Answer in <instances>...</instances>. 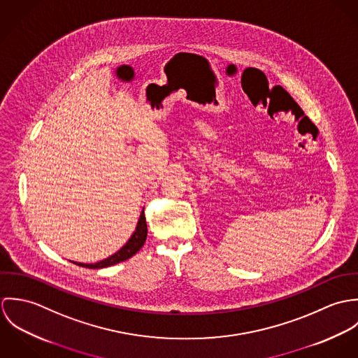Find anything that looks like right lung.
Returning <instances> with one entry per match:
<instances>
[{
  "label": "right lung",
  "instance_id": "add662e5",
  "mask_svg": "<svg viewBox=\"0 0 358 358\" xmlns=\"http://www.w3.org/2000/svg\"><path fill=\"white\" fill-rule=\"evenodd\" d=\"M146 237H148V224H146L145 209H143L142 213H141V217L138 220L135 231L132 233L131 238L127 241V244L120 251H117L114 255L108 256L107 259H103V260L96 262V263H77V262H73V263H76L78 266H83V267H87V268H103V267L117 264V263L124 262V260L129 259L131 256L135 255L143 247V244L146 241Z\"/></svg>",
  "mask_w": 358,
  "mask_h": 358
}]
</instances>
